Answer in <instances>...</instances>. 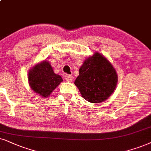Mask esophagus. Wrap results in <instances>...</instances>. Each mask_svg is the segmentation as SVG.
Listing matches in <instances>:
<instances>
[{
	"label": "esophagus",
	"instance_id": "34e87169",
	"mask_svg": "<svg viewBox=\"0 0 151 151\" xmlns=\"http://www.w3.org/2000/svg\"><path fill=\"white\" fill-rule=\"evenodd\" d=\"M65 79L67 81L72 82V81H73L74 78L72 75H70V74H65Z\"/></svg>",
	"mask_w": 151,
	"mask_h": 151
}]
</instances>
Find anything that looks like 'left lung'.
<instances>
[{
    "label": "left lung",
    "instance_id": "8db88e82",
    "mask_svg": "<svg viewBox=\"0 0 151 151\" xmlns=\"http://www.w3.org/2000/svg\"><path fill=\"white\" fill-rule=\"evenodd\" d=\"M117 81V73L111 63L96 52L84 60L74 84L86 100L100 103L111 95Z\"/></svg>",
    "mask_w": 151,
    "mask_h": 151
}]
</instances>
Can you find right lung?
Segmentation results:
<instances>
[{
  "label": "right lung",
  "instance_id": "1",
  "mask_svg": "<svg viewBox=\"0 0 151 151\" xmlns=\"http://www.w3.org/2000/svg\"><path fill=\"white\" fill-rule=\"evenodd\" d=\"M62 77L53 72L47 60L35 65L28 72V82L34 92L44 98H47L60 82Z\"/></svg>",
  "mask_w": 151,
  "mask_h": 151
}]
</instances>
